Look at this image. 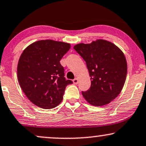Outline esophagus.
I'll return each instance as SVG.
<instances>
[{
  "mask_svg": "<svg viewBox=\"0 0 146 146\" xmlns=\"http://www.w3.org/2000/svg\"><path fill=\"white\" fill-rule=\"evenodd\" d=\"M73 83H74L75 84H78V82H79V80H78V78H75L74 80H73Z\"/></svg>",
  "mask_w": 146,
  "mask_h": 146,
  "instance_id": "obj_1",
  "label": "esophagus"
}]
</instances>
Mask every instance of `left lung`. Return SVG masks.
Returning a JSON list of instances; mask_svg holds the SVG:
<instances>
[{
    "mask_svg": "<svg viewBox=\"0 0 146 146\" xmlns=\"http://www.w3.org/2000/svg\"><path fill=\"white\" fill-rule=\"evenodd\" d=\"M86 62L91 86L82 92L88 103L103 106L113 101L122 91L127 74V63L122 50L111 42L98 39L91 43L73 47Z\"/></svg>",
    "mask_w": 146,
    "mask_h": 146,
    "instance_id": "left-lung-1",
    "label": "left lung"
}]
</instances>
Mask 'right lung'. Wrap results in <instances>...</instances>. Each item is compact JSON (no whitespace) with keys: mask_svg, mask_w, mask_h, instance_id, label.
<instances>
[{"mask_svg":"<svg viewBox=\"0 0 146 146\" xmlns=\"http://www.w3.org/2000/svg\"><path fill=\"white\" fill-rule=\"evenodd\" d=\"M71 45L54 40L34 42L23 51L17 64V80L33 104L52 109L62 102L66 86L73 83L64 78L60 60Z\"/></svg>","mask_w":146,"mask_h":146,"instance_id":"1","label":"right lung"}]
</instances>
